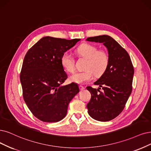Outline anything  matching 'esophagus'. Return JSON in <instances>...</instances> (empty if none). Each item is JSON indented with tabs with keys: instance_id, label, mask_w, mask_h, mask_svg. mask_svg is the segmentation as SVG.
Wrapping results in <instances>:
<instances>
[{
	"instance_id": "1",
	"label": "esophagus",
	"mask_w": 151,
	"mask_h": 151,
	"mask_svg": "<svg viewBox=\"0 0 151 151\" xmlns=\"http://www.w3.org/2000/svg\"><path fill=\"white\" fill-rule=\"evenodd\" d=\"M79 88H80V90L81 91H83V90H85V87L81 86V85H80V86H79Z\"/></svg>"
}]
</instances>
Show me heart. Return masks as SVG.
I'll return each mask as SVG.
<instances>
[{"label": "heart", "mask_w": 151, "mask_h": 151, "mask_svg": "<svg viewBox=\"0 0 151 151\" xmlns=\"http://www.w3.org/2000/svg\"><path fill=\"white\" fill-rule=\"evenodd\" d=\"M78 55L88 58L84 71L76 72L70 77V80L78 84H83L93 80L94 75H101L107 68L109 63V55L103 50H98L94 45L83 43L76 49ZM61 65L69 73L75 70V60L71 55L65 53L61 58Z\"/></svg>", "instance_id": "b5f03b06"}]
</instances>
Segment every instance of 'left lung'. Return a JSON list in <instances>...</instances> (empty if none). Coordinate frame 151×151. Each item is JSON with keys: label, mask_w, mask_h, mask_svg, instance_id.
<instances>
[{"label": "left lung", "mask_w": 151, "mask_h": 151, "mask_svg": "<svg viewBox=\"0 0 151 151\" xmlns=\"http://www.w3.org/2000/svg\"><path fill=\"white\" fill-rule=\"evenodd\" d=\"M86 40L102 43L108 51L107 68L94 83L103 90L100 91V88H86L91 94L87 104L89 115L99 121H108L118 116L125 107L132 92L134 67L126 50L110 36L89 37Z\"/></svg>", "instance_id": "obj_1"}]
</instances>
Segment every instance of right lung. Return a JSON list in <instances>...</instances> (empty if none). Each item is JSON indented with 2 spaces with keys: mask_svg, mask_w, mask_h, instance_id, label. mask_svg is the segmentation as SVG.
<instances>
[{
  "mask_svg": "<svg viewBox=\"0 0 151 151\" xmlns=\"http://www.w3.org/2000/svg\"><path fill=\"white\" fill-rule=\"evenodd\" d=\"M80 40L44 37L25 56L20 76L24 99L42 121L63 119L71 100L80 91L75 83L61 85L68 77L61 65V56Z\"/></svg>",
  "mask_w": 151,
  "mask_h": 151,
  "instance_id": "1",
  "label": "right lung"
}]
</instances>
